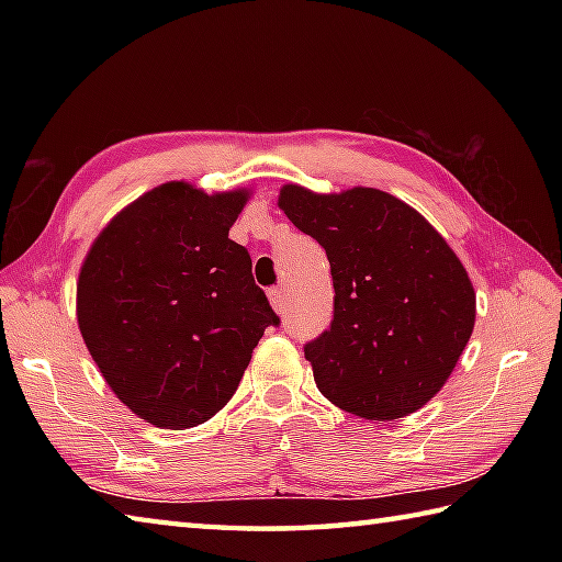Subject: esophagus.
<instances>
[{
	"mask_svg": "<svg viewBox=\"0 0 562 562\" xmlns=\"http://www.w3.org/2000/svg\"><path fill=\"white\" fill-rule=\"evenodd\" d=\"M268 296H270V304H272L274 312H284V308H288V296H284V290H282V288L270 290Z\"/></svg>",
	"mask_w": 562,
	"mask_h": 562,
	"instance_id": "obj_1",
	"label": "esophagus"
}]
</instances>
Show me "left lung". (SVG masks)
Instances as JSON below:
<instances>
[{"mask_svg":"<svg viewBox=\"0 0 562 562\" xmlns=\"http://www.w3.org/2000/svg\"><path fill=\"white\" fill-rule=\"evenodd\" d=\"M296 229L324 246L330 328L304 345L318 391L364 420H398L445 386L475 324L457 254L411 205L376 188L280 190Z\"/></svg>","mask_w":562,"mask_h":562,"instance_id":"1","label":"left lung"}]
</instances>
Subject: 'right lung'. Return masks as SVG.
<instances>
[{"label": "right lung", "mask_w": 562, "mask_h": 562, "mask_svg": "<svg viewBox=\"0 0 562 562\" xmlns=\"http://www.w3.org/2000/svg\"><path fill=\"white\" fill-rule=\"evenodd\" d=\"M246 190L173 181L127 205L77 282L81 338L130 411L186 429L222 411L268 326H280L244 246L229 238Z\"/></svg>", "instance_id": "obj_1"}]
</instances>
